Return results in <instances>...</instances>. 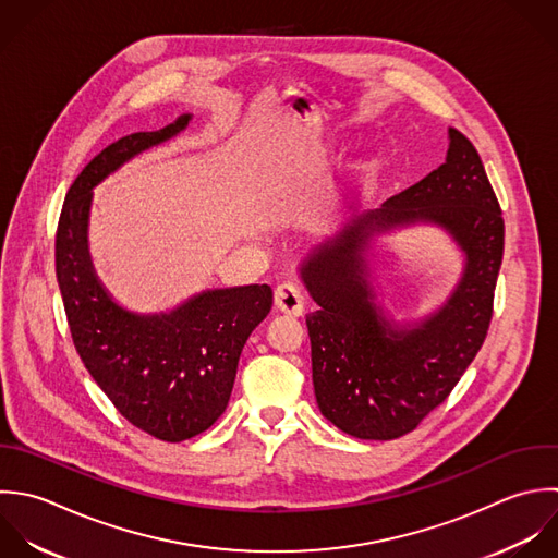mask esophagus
Masks as SVG:
<instances>
[{
	"mask_svg": "<svg viewBox=\"0 0 558 558\" xmlns=\"http://www.w3.org/2000/svg\"><path fill=\"white\" fill-rule=\"evenodd\" d=\"M274 302H276V308L289 317H300L302 311H304V295L302 291L291 284V282H282L276 287V293H274Z\"/></svg>",
	"mask_w": 558,
	"mask_h": 558,
	"instance_id": "1",
	"label": "esophagus"
}]
</instances>
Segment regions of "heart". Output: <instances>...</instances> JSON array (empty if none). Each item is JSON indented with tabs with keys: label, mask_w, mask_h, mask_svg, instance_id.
<instances>
[{
	"label": "heart",
	"mask_w": 558,
	"mask_h": 558,
	"mask_svg": "<svg viewBox=\"0 0 558 558\" xmlns=\"http://www.w3.org/2000/svg\"><path fill=\"white\" fill-rule=\"evenodd\" d=\"M374 167H376V162H374V160H367V162H365V165H363V169H365V171H367V173H369V171H372V169H374Z\"/></svg>",
	"instance_id": "b5f03b06"
}]
</instances>
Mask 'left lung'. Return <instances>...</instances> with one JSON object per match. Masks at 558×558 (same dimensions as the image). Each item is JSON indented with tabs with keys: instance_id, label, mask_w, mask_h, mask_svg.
Masks as SVG:
<instances>
[{
	"instance_id": "8db88e82",
	"label": "left lung",
	"mask_w": 558,
	"mask_h": 558,
	"mask_svg": "<svg viewBox=\"0 0 558 558\" xmlns=\"http://www.w3.org/2000/svg\"><path fill=\"white\" fill-rule=\"evenodd\" d=\"M446 162L380 208L350 219L300 265L317 302L306 315L322 415L372 441L420 426L457 387L487 337L505 252V219L472 141L448 130ZM417 222L447 230L466 256L458 289L435 314L398 325L377 300L375 236Z\"/></svg>"
}]
</instances>
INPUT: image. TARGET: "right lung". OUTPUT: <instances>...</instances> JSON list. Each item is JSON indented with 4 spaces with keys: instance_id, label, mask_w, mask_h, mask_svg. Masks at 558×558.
Wrapping results in <instances>:
<instances>
[{
    "instance_id": "1",
    "label": "right lung",
    "mask_w": 558,
    "mask_h": 558,
    "mask_svg": "<svg viewBox=\"0 0 558 558\" xmlns=\"http://www.w3.org/2000/svg\"><path fill=\"white\" fill-rule=\"evenodd\" d=\"M191 114L101 149L71 184L56 232V278L73 345L114 409L169 444L208 430L226 411L241 350L274 304L271 287L202 291L169 313L119 306L88 254L93 186L136 154L180 134Z\"/></svg>"
}]
</instances>
